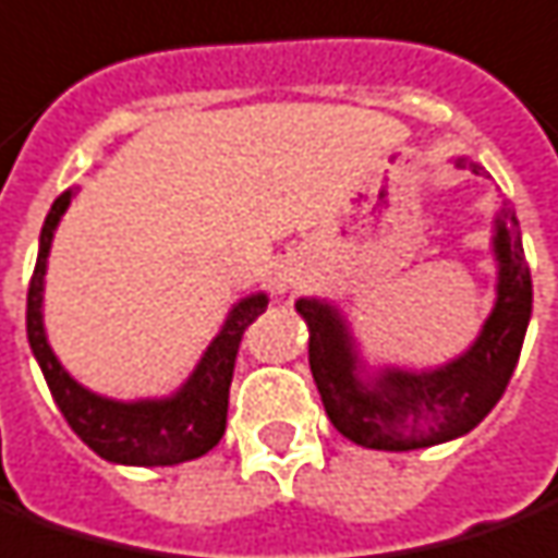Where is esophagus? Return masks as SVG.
I'll return each instance as SVG.
<instances>
[{"label":"esophagus","instance_id":"esophagus-1","mask_svg":"<svg viewBox=\"0 0 558 558\" xmlns=\"http://www.w3.org/2000/svg\"><path fill=\"white\" fill-rule=\"evenodd\" d=\"M302 271L299 268H283L278 275V293H295V290H302Z\"/></svg>","mask_w":558,"mask_h":558}]
</instances>
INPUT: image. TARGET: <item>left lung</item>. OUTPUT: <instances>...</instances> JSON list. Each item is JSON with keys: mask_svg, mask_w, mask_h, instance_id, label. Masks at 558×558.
Segmentation results:
<instances>
[{"mask_svg": "<svg viewBox=\"0 0 558 558\" xmlns=\"http://www.w3.org/2000/svg\"><path fill=\"white\" fill-rule=\"evenodd\" d=\"M458 168L476 177L486 170L458 158ZM498 299L476 342L461 357L437 369L385 366L366 373L354 336L336 305L324 299H299L295 311L308 324V363L314 385L332 427L357 446L381 452L427 449L470 434L501 400L517 369L522 339L532 317V271L522 253L517 210L504 204L495 216Z\"/></svg>", "mask_w": 558, "mask_h": 558, "instance_id": "obj_1", "label": "left lung"}]
</instances>
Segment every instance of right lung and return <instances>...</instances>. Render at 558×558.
<instances>
[{
    "label": "right lung",
    "instance_id": "right-lung-1",
    "mask_svg": "<svg viewBox=\"0 0 558 558\" xmlns=\"http://www.w3.org/2000/svg\"><path fill=\"white\" fill-rule=\"evenodd\" d=\"M70 201L72 189H66L45 216L39 234V259H36V271L26 293V339L33 348V357L39 360L54 403L63 412L66 424L82 437V442L112 464L170 468V464H183V461L207 454L226 434L231 373H234L241 336L268 308V295L253 293L229 311L219 336L204 351L195 373L185 378V385L177 393L161 397V400H134V403L100 397L85 385H78L63 369V363L48 344L45 320H41L48 253H51L57 222L66 214Z\"/></svg>",
    "mask_w": 558,
    "mask_h": 558
}]
</instances>
